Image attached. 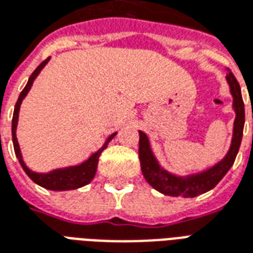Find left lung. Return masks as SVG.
Segmentation results:
<instances>
[{
	"label": "left lung",
	"instance_id": "left-lung-1",
	"mask_svg": "<svg viewBox=\"0 0 253 253\" xmlns=\"http://www.w3.org/2000/svg\"><path fill=\"white\" fill-rule=\"evenodd\" d=\"M226 82L229 85L236 118L233 122V132L229 150L220 162L213 165L212 168L200 171V173L188 174V175H175L164 169L160 165L157 157L151 150L150 141L143 131H139V161L143 177L155 190L160 193L171 196V197H197L200 194L207 193L211 189L216 186L222 177L228 173L232 165L236 160V155L240 149L241 138H243V128L246 122L244 114V102L241 98L240 85L237 83L236 78L228 69Z\"/></svg>",
	"mask_w": 253,
	"mask_h": 253
}]
</instances>
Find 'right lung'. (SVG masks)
<instances>
[{"label":"right lung","instance_id":"right-lung-1","mask_svg":"<svg viewBox=\"0 0 253 253\" xmlns=\"http://www.w3.org/2000/svg\"><path fill=\"white\" fill-rule=\"evenodd\" d=\"M50 57L42 61L36 69L35 72L31 75V78L28 80L25 88L22 89L20 96H18V100H17L16 106H14V112H13V119H12V139H13V146H14V153H16V157L20 165L22 166L24 171L28 174V177L35 182V184L40 185L42 188L48 189V190H55V192H63V190H74V189H79L84 185H88L92 178L95 177V173H96V169H98V162L99 157L102 154V151L107 147L108 142L111 141L114 136L117 135V132H114L111 135L108 136L104 145L99 149L98 151H95L93 154H91L87 158V160L82 162L79 165H74V166H65V168H59V169H53L48 171V173H37V171H33L27 166V164L24 162V158H22L21 149H20V145H18V141H17V125H18V114H20V107H21L22 100L25 99V96L28 95V92L31 91L32 85H33V82L36 79L39 74L41 72V69L44 68L48 61H49Z\"/></svg>","mask_w":253,"mask_h":253}]
</instances>
